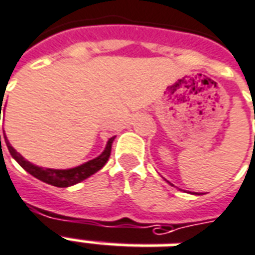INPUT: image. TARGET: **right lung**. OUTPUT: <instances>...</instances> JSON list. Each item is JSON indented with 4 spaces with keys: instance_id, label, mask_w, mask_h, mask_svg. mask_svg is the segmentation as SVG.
<instances>
[{
    "instance_id": "obj_1",
    "label": "right lung",
    "mask_w": 255,
    "mask_h": 255,
    "mask_svg": "<svg viewBox=\"0 0 255 255\" xmlns=\"http://www.w3.org/2000/svg\"><path fill=\"white\" fill-rule=\"evenodd\" d=\"M0 115H1V108H0ZM5 136V135H3ZM115 140V136L110 138L108 140V145L105 147V150L101 156H98L97 158H92L90 161H87L84 164L70 168V170H52V168H42V167H37V165L31 164L30 161L24 160V158L16 152L15 149L10 146V143L5 136V142L8 146V150L12 154V157L15 158L19 164L22 165L24 170L27 171L28 174H31L33 177L37 179H40L42 182L49 183L53 186H58V188H67V186H72L76 183L84 181L85 178L91 177L92 174H95L97 171L102 168L103 165L106 164V161L109 160L110 152H112V143ZM0 143H1V135H0Z\"/></svg>"
}]
</instances>
